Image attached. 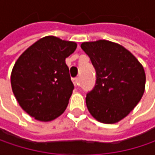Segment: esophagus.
<instances>
[{
  "label": "esophagus",
  "instance_id": "34e87169",
  "mask_svg": "<svg viewBox=\"0 0 155 155\" xmlns=\"http://www.w3.org/2000/svg\"><path fill=\"white\" fill-rule=\"evenodd\" d=\"M73 82H74V86H77L78 82H79V78H73Z\"/></svg>",
  "mask_w": 155,
  "mask_h": 155
}]
</instances>
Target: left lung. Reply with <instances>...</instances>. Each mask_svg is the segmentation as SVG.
I'll use <instances>...</instances> for the list:
<instances>
[{"instance_id":"1","label":"left lung","mask_w":155,"mask_h":155,"mask_svg":"<svg viewBox=\"0 0 155 155\" xmlns=\"http://www.w3.org/2000/svg\"><path fill=\"white\" fill-rule=\"evenodd\" d=\"M81 49L96 70V83L86 105L99 122L115 124L138 104L145 88V73L136 56L108 40L83 42Z\"/></svg>"}]
</instances>
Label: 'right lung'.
I'll use <instances>...</instances> for the list:
<instances>
[{
	"instance_id": "obj_1",
	"label": "right lung",
	"mask_w": 155,
	"mask_h": 155,
	"mask_svg": "<svg viewBox=\"0 0 155 155\" xmlns=\"http://www.w3.org/2000/svg\"><path fill=\"white\" fill-rule=\"evenodd\" d=\"M76 47L75 42L47 36L16 61L12 89L19 106L35 119L48 122L64 112L74 88L65 58Z\"/></svg>"
}]
</instances>
